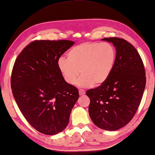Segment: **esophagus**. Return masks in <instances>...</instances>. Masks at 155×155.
Instances as JSON below:
<instances>
[{"instance_id": "34e87169", "label": "esophagus", "mask_w": 155, "mask_h": 155, "mask_svg": "<svg viewBox=\"0 0 155 155\" xmlns=\"http://www.w3.org/2000/svg\"><path fill=\"white\" fill-rule=\"evenodd\" d=\"M78 92H79V94H80L81 96V95H84L85 94V91H84V90H82V89H79Z\"/></svg>"}]
</instances>
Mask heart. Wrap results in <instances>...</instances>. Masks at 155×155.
<instances>
[{"mask_svg":"<svg viewBox=\"0 0 155 155\" xmlns=\"http://www.w3.org/2000/svg\"><path fill=\"white\" fill-rule=\"evenodd\" d=\"M116 60V50L110 43L87 42L72 48L67 59L61 57L57 65L65 81L81 87L101 86L107 81Z\"/></svg>","mask_w":155,"mask_h":155,"instance_id":"heart-1","label":"heart"}]
</instances>
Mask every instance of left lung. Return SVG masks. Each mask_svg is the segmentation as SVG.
Returning <instances> with one entry per match:
<instances>
[{"instance_id":"1","label":"left lung","mask_w":155,"mask_h":155,"mask_svg":"<svg viewBox=\"0 0 155 155\" xmlns=\"http://www.w3.org/2000/svg\"><path fill=\"white\" fill-rule=\"evenodd\" d=\"M112 43L116 60L107 81L86 92L91 102L90 117L97 127L115 131L127 125L137 110L145 88V71L136 49L119 38H104Z\"/></svg>"}]
</instances>
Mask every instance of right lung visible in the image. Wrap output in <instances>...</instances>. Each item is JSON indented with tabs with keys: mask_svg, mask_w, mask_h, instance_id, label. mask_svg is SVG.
Returning <instances> with one entry per match:
<instances>
[{
	"mask_svg": "<svg viewBox=\"0 0 155 155\" xmlns=\"http://www.w3.org/2000/svg\"><path fill=\"white\" fill-rule=\"evenodd\" d=\"M74 44L69 40L32 41L14 63V99L28 123L41 134L63 131L79 98L78 89L64 81L57 65L61 55Z\"/></svg>",
	"mask_w": 155,
	"mask_h": 155,
	"instance_id": "right-lung-1",
	"label": "right lung"
}]
</instances>
